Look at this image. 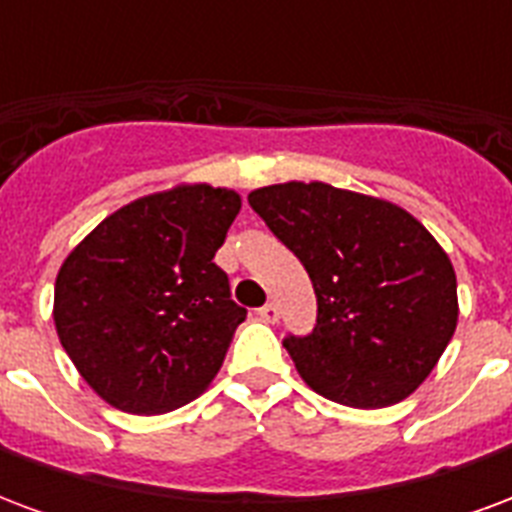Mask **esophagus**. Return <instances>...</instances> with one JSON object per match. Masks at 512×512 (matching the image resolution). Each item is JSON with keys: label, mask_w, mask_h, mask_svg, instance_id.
<instances>
[{"label": "esophagus", "mask_w": 512, "mask_h": 512, "mask_svg": "<svg viewBox=\"0 0 512 512\" xmlns=\"http://www.w3.org/2000/svg\"><path fill=\"white\" fill-rule=\"evenodd\" d=\"M257 315H260V321L277 323L279 321V307H277V304H263V307L257 310Z\"/></svg>", "instance_id": "esophagus-1"}]
</instances>
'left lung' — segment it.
Wrapping results in <instances>:
<instances>
[{
	"instance_id": "left-lung-1",
	"label": "left lung",
	"mask_w": 512,
	"mask_h": 512,
	"mask_svg": "<svg viewBox=\"0 0 512 512\" xmlns=\"http://www.w3.org/2000/svg\"><path fill=\"white\" fill-rule=\"evenodd\" d=\"M249 205L318 296L312 334L285 340L307 386L351 408L406 400L458 326L455 268L439 241L395 202L321 180L263 186Z\"/></svg>"
}]
</instances>
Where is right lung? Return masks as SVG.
Masks as SVG:
<instances>
[{
  "label": "right lung",
  "mask_w": 512,
  "mask_h": 512,
  "mask_svg": "<svg viewBox=\"0 0 512 512\" xmlns=\"http://www.w3.org/2000/svg\"><path fill=\"white\" fill-rule=\"evenodd\" d=\"M238 211V191L180 183L123 205L65 257L54 326L109 406L164 414L216 378L246 318L213 263Z\"/></svg>",
  "instance_id": "1"
}]
</instances>
